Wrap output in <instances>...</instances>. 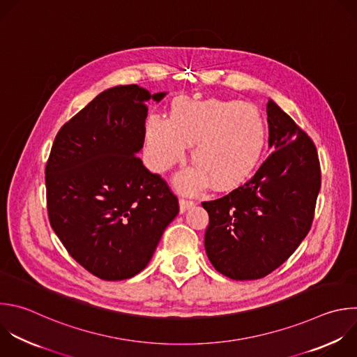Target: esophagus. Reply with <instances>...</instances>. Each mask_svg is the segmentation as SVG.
Listing matches in <instances>:
<instances>
[{
    "label": "esophagus",
    "instance_id": "34e87169",
    "mask_svg": "<svg viewBox=\"0 0 357 357\" xmlns=\"http://www.w3.org/2000/svg\"><path fill=\"white\" fill-rule=\"evenodd\" d=\"M193 206H195V202H192V200H185V199L179 200V211L181 213H185L186 210H189Z\"/></svg>",
    "mask_w": 357,
    "mask_h": 357
}]
</instances>
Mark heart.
I'll list each match as a JSON object with an SVG mask.
<instances>
[{
	"mask_svg": "<svg viewBox=\"0 0 357 357\" xmlns=\"http://www.w3.org/2000/svg\"><path fill=\"white\" fill-rule=\"evenodd\" d=\"M266 123L251 103L238 100H192L174 103L171 117L151 114L144 128L150 167L162 172L181 161L192 146L195 165L175 176L183 193H197L213 182L228 190L245 182L257 169L266 147Z\"/></svg>",
	"mask_w": 357,
	"mask_h": 357,
	"instance_id": "b5f03b06",
	"label": "heart"
}]
</instances>
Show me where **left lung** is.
Segmentation results:
<instances>
[{
    "instance_id": "1",
    "label": "left lung",
    "mask_w": 357,
    "mask_h": 357,
    "mask_svg": "<svg viewBox=\"0 0 357 357\" xmlns=\"http://www.w3.org/2000/svg\"><path fill=\"white\" fill-rule=\"evenodd\" d=\"M266 112L273 153L247 183L202 203L208 261L234 280L265 278L289 259L311 228L321 188L312 140L272 99Z\"/></svg>"
}]
</instances>
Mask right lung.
Listing matches in <instances>:
<instances>
[{
	"label": "right lung",
	"mask_w": 357,
	"mask_h": 357,
	"mask_svg": "<svg viewBox=\"0 0 357 357\" xmlns=\"http://www.w3.org/2000/svg\"><path fill=\"white\" fill-rule=\"evenodd\" d=\"M150 93L136 84L100 92L57 133L46 164L50 225L68 254L102 280H123L150 262L179 213L167 182L136 157Z\"/></svg>",
	"instance_id": "obj_1"
}]
</instances>
